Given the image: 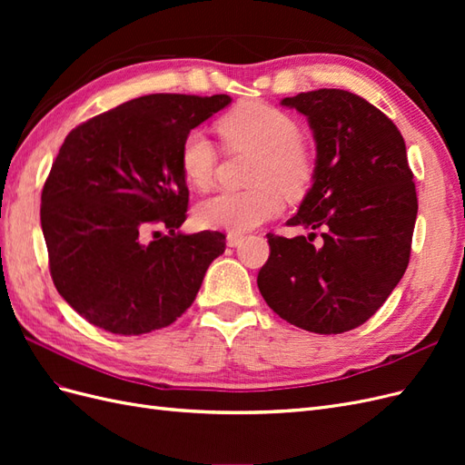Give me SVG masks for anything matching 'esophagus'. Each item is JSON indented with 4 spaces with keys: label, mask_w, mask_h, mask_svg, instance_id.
Wrapping results in <instances>:
<instances>
[{
    "label": "esophagus",
    "mask_w": 465,
    "mask_h": 465,
    "mask_svg": "<svg viewBox=\"0 0 465 465\" xmlns=\"http://www.w3.org/2000/svg\"><path fill=\"white\" fill-rule=\"evenodd\" d=\"M242 241H244V234H241V232H229V234H227V244H229L231 248L238 246Z\"/></svg>",
    "instance_id": "1"
}]
</instances>
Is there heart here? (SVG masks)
<instances>
[{"label":"heart","mask_w":465,"mask_h":465,"mask_svg":"<svg viewBox=\"0 0 465 465\" xmlns=\"http://www.w3.org/2000/svg\"><path fill=\"white\" fill-rule=\"evenodd\" d=\"M219 134L232 149L256 153L250 182L242 192H219L195 207V223L203 229L246 232L277 217L291 198L304 193L314 176V154L301 139L299 124L287 112L265 103H244L219 120ZM217 149L202 132L182 139L180 171L198 190L211 186Z\"/></svg>","instance_id":"b5f03b06"}]
</instances>
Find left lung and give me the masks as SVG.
<instances>
[{
    "label": "left lung",
    "instance_id": "8db88e82",
    "mask_svg": "<svg viewBox=\"0 0 465 465\" xmlns=\"http://www.w3.org/2000/svg\"><path fill=\"white\" fill-rule=\"evenodd\" d=\"M281 104L304 114L314 134L312 188L287 221L312 232L267 234L258 287L292 326L343 333L386 302L410 263L417 192L405 142L384 112L349 91H308Z\"/></svg>",
    "mask_w": 465,
    "mask_h": 465
}]
</instances>
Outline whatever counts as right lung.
I'll list each match as a JSON object with an SVG mask.
<instances>
[{"instance_id": "add662e5", "label": "right lung", "mask_w": 465, "mask_h": 465, "mask_svg": "<svg viewBox=\"0 0 465 465\" xmlns=\"http://www.w3.org/2000/svg\"><path fill=\"white\" fill-rule=\"evenodd\" d=\"M229 94H147L69 132L42 190L40 224L64 301L118 335L161 330L195 301L224 234L180 232L188 186L182 139ZM164 226L168 235L144 234Z\"/></svg>"}]
</instances>
